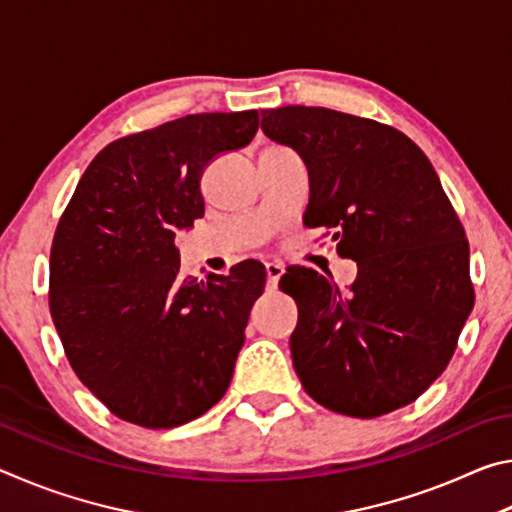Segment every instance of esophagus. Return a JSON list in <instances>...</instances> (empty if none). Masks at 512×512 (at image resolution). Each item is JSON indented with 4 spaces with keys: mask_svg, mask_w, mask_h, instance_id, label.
<instances>
[{
    "mask_svg": "<svg viewBox=\"0 0 512 512\" xmlns=\"http://www.w3.org/2000/svg\"><path fill=\"white\" fill-rule=\"evenodd\" d=\"M284 273V266L280 262H268L266 264V289H277V282Z\"/></svg>",
    "mask_w": 512,
    "mask_h": 512,
    "instance_id": "34e87169",
    "label": "esophagus"
}]
</instances>
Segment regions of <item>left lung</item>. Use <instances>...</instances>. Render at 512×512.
Listing matches in <instances>:
<instances>
[{
  "instance_id": "1",
  "label": "left lung",
  "mask_w": 512,
  "mask_h": 512,
  "mask_svg": "<svg viewBox=\"0 0 512 512\" xmlns=\"http://www.w3.org/2000/svg\"><path fill=\"white\" fill-rule=\"evenodd\" d=\"M262 131L307 164L305 225L357 262L352 287L291 266L293 368L325 409L377 418L418 400L447 368L474 307L470 246L418 144L329 108L262 110Z\"/></svg>"
}]
</instances>
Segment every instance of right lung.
<instances>
[{
	"label": "right lung",
	"mask_w": 512,
	"mask_h": 512,
	"mask_svg": "<svg viewBox=\"0 0 512 512\" xmlns=\"http://www.w3.org/2000/svg\"><path fill=\"white\" fill-rule=\"evenodd\" d=\"M257 128V110L201 112L121 137L60 216L51 318L76 377L121 420L180 427L228 391L266 271L248 259L230 275L180 277L173 239L205 214L207 164Z\"/></svg>",
	"instance_id": "add662e5"
}]
</instances>
